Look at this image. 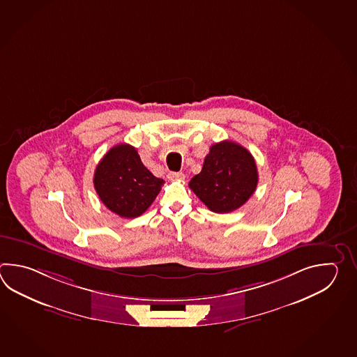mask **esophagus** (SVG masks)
<instances>
[{"mask_svg": "<svg viewBox=\"0 0 357 357\" xmlns=\"http://www.w3.org/2000/svg\"><path fill=\"white\" fill-rule=\"evenodd\" d=\"M168 180L171 181H181L185 178V175L182 172H169L167 175Z\"/></svg>", "mask_w": 357, "mask_h": 357, "instance_id": "obj_1", "label": "esophagus"}]
</instances>
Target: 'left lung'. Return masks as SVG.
<instances>
[{
	"instance_id": "8db88e82",
	"label": "left lung",
	"mask_w": 357,
	"mask_h": 357,
	"mask_svg": "<svg viewBox=\"0 0 357 357\" xmlns=\"http://www.w3.org/2000/svg\"><path fill=\"white\" fill-rule=\"evenodd\" d=\"M258 185V169L251 153L229 140L211 146L200 174L189 188L212 212L229 213L245 204Z\"/></svg>"
}]
</instances>
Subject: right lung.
Masks as SVG:
<instances>
[{"mask_svg":"<svg viewBox=\"0 0 357 357\" xmlns=\"http://www.w3.org/2000/svg\"><path fill=\"white\" fill-rule=\"evenodd\" d=\"M94 188L102 203L123 218H137L152 205L165 183L153 175L129 144L111 148L94 172Z\"/></svg>","mask_w":357,"mask_h":357,"instance_id":"right-lung-1","label":"right lung"}]
</instances>
